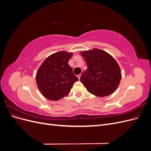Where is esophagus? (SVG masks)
<instances>
[{"mask_svg": "<svg viewBox=\"0 0 151 151\" xmlns=\"http://www.w3.org/2000/svg\"><path fill=\"white\" fill-rule=\"evenodd\" d=\"M81 74H79V75L77 76V77H78L79 80H80V79H81Z\"/></svg>", "mask_w": 151, "mask_h": 151, "instance_id": "34e87169", "label": "esophagus"}]
</instances>
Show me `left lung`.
I'll return each mask as SVG.
<instances>
[{
    "label": "left lung",
    "mask_w": 151,
    "mask_h": 151,
    "mask_svg": "<svg viewBox=\"0 0 151 151\" xmlns=\"http://www.w3.org/2000/svg\"><path fill=\"white\" fill-rule=\"evenodd\" d=\"M88 68L83 72L81 81L89 93L99 97L113 94L120 83L119 65L110 54L101 49L81 52Z\"/></svg>",
    "instance_id": "left-lung-1"
}]
</instances>
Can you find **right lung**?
<instances>
[{
  "mask_svg": "<svg viewBox=\"0 0 151 151\" xmlns=\"http://www.w3.org/2000/svg\"><path fill=\"white\" fill-rule=\"evenodd\" d=\"M73 53L60 51L50 55L42 63L36 74L38 88L45 98L58 101L69 94L78 78L68 64Z\"/></svg>",
  "mask_w": 151,
  "mask_h": 151,
  "instance_id": "add662e5",
  "label": "right lung"
}]
</instances>
